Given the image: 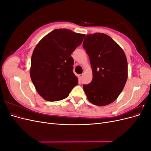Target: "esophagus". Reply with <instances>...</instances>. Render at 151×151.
<instances>
[{
  "label": "esophagus",
  "mask_w": 151,
  "mask_h": 151,
  "mask_svg": "<svg viewBox=\"0 0 151 151\" xmlns=\"http://www.w3.org/2000/svg\"><path fill=\"white\" fill-rule=\"evenodd\" d=\"M83 74H80V75H79V81H81V80L82 79V77H83Z\"/></svg>",
  "instance_id": "34e87169"
}]
</instances>
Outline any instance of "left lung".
<instances>
[{
    "label": "left lung",
    "instance_id": "left-lung-1",
    "mask_svg": "<svg viewBox=\"0 0 151 151\" xmlns=\"http://www.w3.org/2000/svg\"><path fill=\"white\" fill-rule=\"evenodd\" d=\"M83 45L93 70L92 81L83 85L87 98L97 106L110 104L117 99L127 80L125 54L115 41L104 33L86 35Z\"/></svg>",
    "mask_w": 151,
    "mask_h": 151
}]
</instances>
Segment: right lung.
Returning <instances> with one entry per match:
<instances>
[{
	"label": "right lung",
	"instance_id": "obj_1",
	"mask_svg": "<svg viewBox=\"0 0 151 151\" xmlns=\"http://www.w3.org/2000/svg\"><path fill=\"white\" fill-rule=\"evenodd\" d=\"M84 36L70 29H56L36 45L31 57L30 76L36 90L45 100L65 99L78 84L70 55Z\"/></svg>",
	"mask_w": 151,
	"mask_h": 151
}]
</instances>
